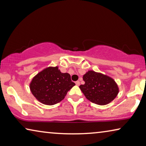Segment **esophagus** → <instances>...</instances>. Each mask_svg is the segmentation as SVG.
<instances>
[{"label": "esophagus", "instance_id": "obj_1", "mask_svg": "<svg viewBox=\"0 0 146 146\" xmlns=\"http://www.w3.org/2000/svg\"><path fill=\"white\" fill-rule=\"evenodd\" d=\"M75 84H76V86H79V85H80V82H79V81H76Z\"/></svg>", "mask_w": 146, "mask_h": 146}]
</instances>
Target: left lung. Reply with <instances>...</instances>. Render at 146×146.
<instances>
[{
  "label": "left lung",
  "mask_w": 146,
  "mask_h": 146,
  "mask_svg": "<svg viewBox=\"0 0 146 146\" xmlns=\"http://www.w3.org/2000/svg\"><path fill=\"white\" fill-rule=\"evenodd\" d=\"M85 82L79 86L88 100L96 104L104 106L117 97L119 88L115 80L101 73L90 70L83 75Z\"/></svg>",
  "instance_id": "8db88e82"
}]
</instances>
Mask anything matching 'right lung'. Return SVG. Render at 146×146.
<instances>
[{"instance_id":"add662e5","label":"right lung","mask_w":146,"mask_h":146,"mask_svg":"<svg viewBox=\"0 0 146 146\" xmlns=\"http://www.w3.org/2000/svg\"><path fill=\"white\" fill-rule=\"evenodd\" d=\"M75 85L70 74L62 73L58 66H49L34 76L29 84V88L39 102L52 106L62 100L68 91Z\"/></svg>"}]
</instances>
